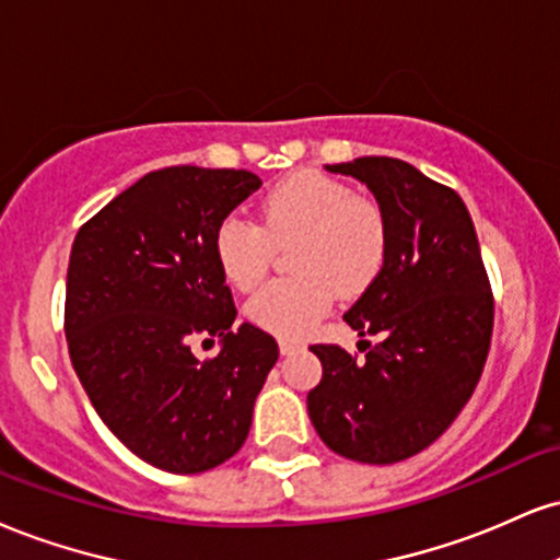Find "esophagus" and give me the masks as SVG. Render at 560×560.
Wrapping results in <instances>:
<instances>
[{
	"label": "esophagus",
	"instance_id": "34e87169",
	"mask_svg": "<svg viewBox=\"0 0 560 560\" xmlns=\"http://www.w3.org/2000/svg\"><path fill=\"white\" fill-rule=\"evenodd\" d=\"M279 349H281V354H292V352H298L300 345L292 339H279Z\"/></svg>",
	"mask_w": 560,
	"mask_h": 560
}]
</instances>
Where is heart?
Returning <instances> with one entry per match:
<instances>
[{
  "label": "heart",
  "instance_id": "obj_1",
  "mask_svg": "<svg viewBox=\"0 0 560 560\" xmlns=\"http://www.w3.org/2000/svg\"><path fill=\"white\" fill-rule=\"evenodd\" d=\"M298 240V276L271 281L247 302V318L262 331L300 339L334 305L336 292L357 298L378 281L388 258V221L375 200L320 172L281 179L260 206V221L226 213L213 232V255L240 292L260 284L273 247Z\"/></svg>",
  "mask_w": 560,
  "mask_h": 560
}]
</instances>
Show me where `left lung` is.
<instances>
[{
	"label": "left lung",
	"mask_w": 560,
	"mask_h": 560,
	"mask_svg": "<svg viewBox=\"0 0 560 560\" xmlns=\"http://www.w3.org/2000/svg\"><path fill=\"white\" fill-rule=\"evenodd\" d=\"M326 170L375 195L388 258L345 313L357 334L381 341L362 360L336 345L310 347L323 378L307 394V415L339 456L394 464L446 433L475 394L493 336V292L472 215L451 187L388 156Z\"/></svg>",
	"instance_id": "1"
}]
</instances>
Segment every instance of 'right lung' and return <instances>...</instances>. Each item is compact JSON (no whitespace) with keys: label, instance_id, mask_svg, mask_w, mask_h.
<instances>
[{"label":"right lung","instance_id":"1","mask_svg":"<svg viewBox=\"0 0 560 560\" xmlns=\"http://www.w3.org/2000/svg\"><path fill=\"white\" fill-rule=\"evenodd\" d=\"M262 185L245 170L166 166L80 226L67 268L70 360L104 425L174 475L232 459L279 360L271 334L237 318L213 232ZM222 339L200 363L192 338Z\"/></svg>","mask_w":560,"mask_h":560}]
</instances>
